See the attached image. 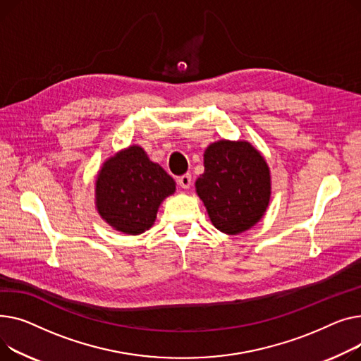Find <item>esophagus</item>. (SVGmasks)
Wrapping results in <instances>:
<instances>
[{
    "instance_id": "34e87169",
    "label": "esophagus",
    "mask_w": 361,
    "mask_h": 361,
    "mask_svg": "<svg viewBox=\"0 0 361 361\" xmlns=\"http://www.w3.org/2000/svg\"><path fill=\"white\" fill-rule=\"evenodd\" d=\"M178 183L180 185V188L188 189L190 186V183H192V176H190L189 173H185V175L178 178Z\"/></svg>"
}]
</instances>
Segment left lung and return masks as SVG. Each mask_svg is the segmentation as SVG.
Masks as SVG:
<instances>
[{"label": "left lung", "instance_id": "left-lung-1", "mask_svg": "<svg viewBox=\"0 0 361 361\" xmlns=\"http://www.w3.org/2000/svg\"><path fill=\"white\" fill-rule=\"evenodd\" d=\"M195 190L217 230L240 235L264 217L269 205L268 163L247 141L211 142L204 152V173Z\"/></svg>", "mask_w": 361, "mask_h": 361}]
</instances>
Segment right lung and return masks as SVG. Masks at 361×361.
I'll use <instances>...</instances> for the list:
<instances>
[{"instance_id":"obj_1","label":"right lung","mask_w":361,"mask_h":361,"mask_svg":"<svg viewBox=\"0 0 361 361\" xmlns=\"http://www.w3.org/2000/svg\"><path fill=\"white\" fill-rule=\"evenodd\" d=\"M175 190L173 178L134 144L103 161L94 183V204L111 227L137 236L154 224L160 204Z\"/></svg>"}]
</instances>
